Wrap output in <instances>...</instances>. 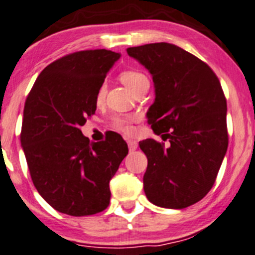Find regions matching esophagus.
Returning <instances> with one entry per match:
<instances>
[{"label":"esophagus","mask_w":255,"mask_h":255,"mask_svg":"<svg viewBox=\"0 0 255 255\" xmlns=\"http://www.w3.org/2000/svg\"><path fill=\"white\" fill-rule=\"evenodd\" d=\"M128 149H130V152H132V150H136V149H137V147H138V143L136 141H133V139H128Z\"/></svg>","instance_id":"esophagus-1"}]
</instances>
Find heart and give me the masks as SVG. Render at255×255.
Listing matches in <instances>:
<instances>
[{
	"label": "heart",
	"instance_id": "b5f03b06",
	"mask_svg": "<svg viewBox=\"0 0 255 255\" xmlns=\"http://www.w3.org/2000/svg\"><path fill=\"white\" fill-rule=\"evenodd\" d=\"M119 79L120 81H122V83L124 84L131 92H132V94L135 91H137L138 89H141L142 86H144V85L149 84L148 78L137 69L123 70V72L120 73ZM105 95H106V86L105 85H102L97 92V102H102L103 98H105ZM132 123H133V118L128 116H117L113 118V120H112V124H113L114 128H117V130L122 131V132L124 133L132 132L133 131Z\"/></svg>",
	"mask_w": 255,
	"mask_h": 255
}]
</instances>
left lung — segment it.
<instances>
[{
	"mask_svg": "<svg viewBox=\"0 0 255 255\" xmlns=\"http://www.w3.org/2000/svg\"><path fill=\"white\" fill-rule=\"evenodd\" d=\"M128 54L148 69L154 103L148 124L163 142H139L148 159L143 190L150 203L183 209L210 191L226 154V98L212 68L172 43L130 47Z\"/></svg>",
	"mask_w": 255,
	"mask_h": 255,
	"instance_id": "obj_1",
	"label": "left lung"
}]
</instances>
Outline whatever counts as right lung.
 <instances>
[{
    "mask_svg": "<svg viewBox=\"0 0 255 255\" xmlns=\"http://www.w3.org/2000/svg\"><path fill=\"white\" fill-rule=\"evenodd\" d=\"M120 58L108 50L67 54L40 73L24 106L20 143L34 186L63 214L92 215L109 205V181L127 157L118 133L90 142L80 128L95 114L97 92Z\"/></svg>",
    "mask_w": 255,
    "mask_h": 255,
    "instance_id": "obj_1",
    "label": "right lung"
}]
</instances>
